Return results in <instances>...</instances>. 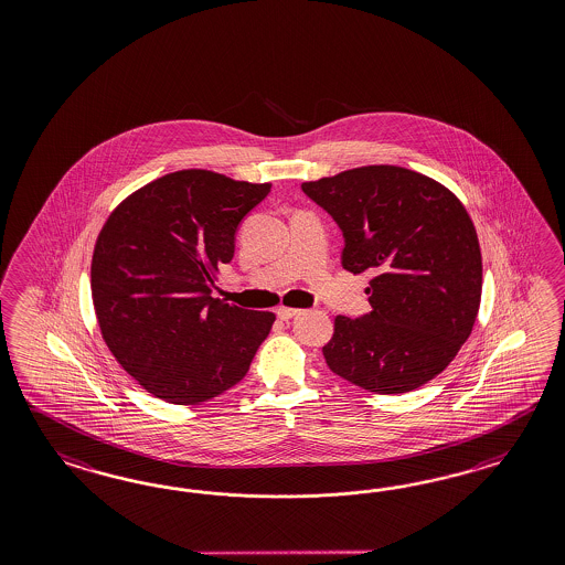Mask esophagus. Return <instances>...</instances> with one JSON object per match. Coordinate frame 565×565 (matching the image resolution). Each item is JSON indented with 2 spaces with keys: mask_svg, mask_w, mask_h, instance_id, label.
<instances>
[{
  "mask_svg": "<svg viewBox=\"0 0 565 565\" xmlns=\"http://www.w3.org/2000/svg\"><path fill=\"white\" fill-rule=\"evenodd\" d=\"M275 315H277L281 321H288V319H291V317H296V315H298V310L290 307H277L275 308Z\"/></svg>",
  "mask_w": 565,
  "mask_h": 565,
  "instance_id": "esophagus-1",
  "label": "esophagus"
}]
</instances>
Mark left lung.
Segmentation results:
<instances>
[{"mask_svg":"<svg viewBox=\"0 0 565 565\" xmlns=\"http://www.w3.org/2000/svg\"><path fill=\"white\" fill-rule=\"evenodd\" d=\"M342 230V265L371 271V312L335 317L327 366L375 394L439 375L472 333L482 291L475 223L444 184L397 166H364L302 184Z\"/></svg>","mask_w":565,"mask_h":565,"instance_id":"left-lung-1","label":"left lung"}]
</instances>
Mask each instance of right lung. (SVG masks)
<instances>
[{
  "instance_id": "obj_1",
  "label": "right lung",
  "mask_w": 565,
  "mask_h": 565,
  "mask_svg": "<svg viewBox=\"0 0 565 565\" xmlns=\"http://www.w3.org/2000/svg\"><path fill=\"white\" fill-rule=\"evenodd\" d=\"M271 184L209 170L157 178L124 199L99 232L90 294L103 340L142 390L192 406L234 387L274 312L211 298L246 213Z\"/></svg>"
}]
</instances>
